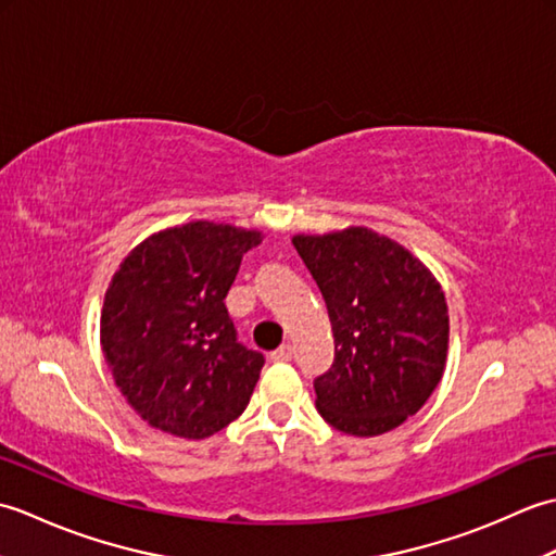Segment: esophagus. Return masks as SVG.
Instances as JSON below:
<instances>
[{
	"label": "esophagus",
	"instance_id": "esophagus-1",
	"mask_svg": "<svg viewBox=\"0 0 556 556\" xmlns=\"http://www.w3.org/2000/svg\"><path fill=\"white\" fill-rule=\"evenodd\" d=\"M291 358H293V349H291V344L279 346L275 353H271V361H277V363H287V361H291Z\"/></svg>",
	"mask_w": 556,
	"mask_h": 556
}]
</instances>
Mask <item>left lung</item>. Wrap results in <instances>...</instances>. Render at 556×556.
I'll list each match as a JSON object with an SVG mask.
<instances>
[{"instance_id": "8db88e82", "label": "left lung", "mask_w": 556, "mask_h": 556, "mask_svg": "<svg viewBox=\"0 0 556 556\" xmlns=\"http://www.w3.org/2000/svg\"><path fill=\"white\" fill-rule=\"evenodd\" d=\"M293 248L323 291L334 363L315 380L317 413L353 437L399 428L440 384L446 299L404 245L368 227L296 233Z\"/></svg>"}]
</instances>
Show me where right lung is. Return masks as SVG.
Wrapping results in <instances>:
<instances>
[{"label": "right lung", "mask_w": 556, "mask_h": 556, "mask_svg": "<svg viewBox=\"0 0 556 556\" xmlns=\"http://www.w3.org/2000/svg\"><path fill=\"white\" fill-rule=\"evenodd\" d=\"M260 241L257 229L198 219L148 236L114 271L102 353L128 406L155 430L205 440L251 401L265 358L236 341L224 299Z\"/></svg>", "instance_id": "right-lung-1"}]
</instances>
